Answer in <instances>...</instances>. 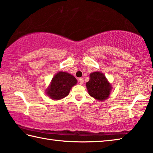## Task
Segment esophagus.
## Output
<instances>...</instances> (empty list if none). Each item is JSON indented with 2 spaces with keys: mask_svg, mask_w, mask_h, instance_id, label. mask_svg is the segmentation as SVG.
<instances>
[{
  "mask_svg": "<svg viewBox=\"0 0 153 153\" xmlns=\"http://www.w3.org/2000/svg\"><path fill=\"white\" fill-rule=\"evenodd\" d=\"M79 82L80 84H84V79L82 78V77H80V78H79Z\"/></svg>",
  "mask_w": 153,
  "mask_h": 153,
  "instance_id": "1",
  "label": "esophagus"
}]
</instances>
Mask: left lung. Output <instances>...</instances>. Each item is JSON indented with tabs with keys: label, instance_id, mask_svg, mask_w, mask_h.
<instances>
[{
	"label": "left lung",
	"instance_id": "1",
	"mask_svg": "<svg viewBox=\"0 0 153 153\" xmlns=\"http://www.w3.org/2000/svg\"><path fill=\"white\" fill-rule=\"evenodd\" d=\"M86 85L90 96L99 101L107 99L112 89L105 75L98 71L90 74V80Z\"/></svg>",
	"mask_w": 153,
	"mask_h": 153
}]
</instances>
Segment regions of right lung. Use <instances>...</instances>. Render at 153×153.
<instances>
[{"label": "right lung", "mask_w": 153, "mask_h": 153, "mask_svg": "<svg viewBox=\"0 0 153 153\" xmlns=\"http://www.w3.org/2000/svg\"><path fill=\"white\" fill-rule=\"evenodd\" d=\"M76 77L67 72L59 71L54 76L51 84L46 90L47 94L51 99L60 100L69 94L74 85L77 84Z\"/></svg>", "instance_id": "obj_1"}]
</instances>
